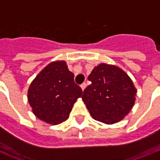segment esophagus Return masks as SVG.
Returning a JSON list of instances; mask_svg holds the SVG:
<instances>
[{
    "label": "esophagus",
    "instance_id": "1",
    "mask_svg": "<svg viewBox=\"0 0 160 160\" xmlns=\"http://www.w3.org/2000/svg\"><path fill=\"white\" fill-rule=\"evenodd\" d=\"M86 86H87V84H86V83H82L81 85H80V88H81L82 91H83V90H84V89H85Z\"/></svg>",
    "mask_w": 160,
    "mask_h": 160
}]
</instances>
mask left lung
I'll return each mask as SVG.
<instances>
[{
    "mask_svg": "<svg viewBox=\"0 0 160 160\" xmlns=\"http://www.w3.org/2000/svg\"><path fill=\"white\" fill-rule=\"evenodd\" d=\"M88 79L92 84L83 91L82 100L93 119L113 124L130 112L137 90L123 69L101 63L93 68Z\"/></svg>",
    "mask_w": 160,
    "mask_h": 160,
    "instance_id": "1",
    "label": "left lung"
}]
</instances>
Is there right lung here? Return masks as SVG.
I'll return each instance as SVG.
<instances>
[{
	"instance_id": "right-lung-1",
	"label": "right lung",
	"mask_w": 160,
	"mask_h": 160,
	"mask_svg": "<svg viewBox=\"0 0 160 160\" xmlns=\"http://www.w3.org/2000/svg\"><path fill=\"white\" fill-rule=\"evenodd\" d=\"M82 93L65 61L57 60L44 67L30 83L28 101L39 119L57 125L68 119Z\"/></svg>"
}]
</instances>
